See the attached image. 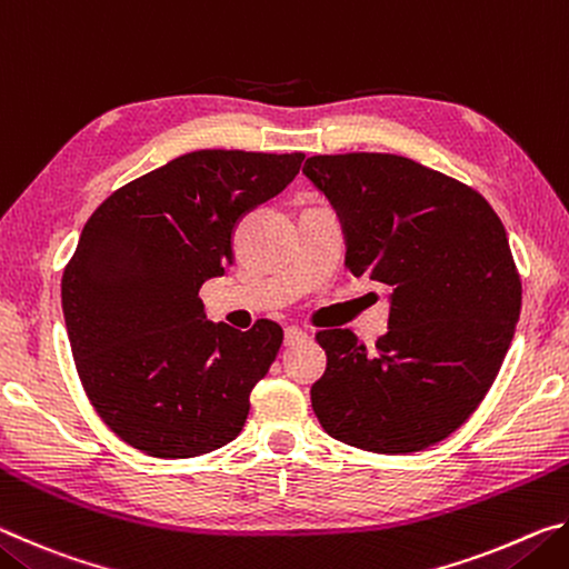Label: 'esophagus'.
I'll list each match as a JSON object with an SVG mask.
<instances>
[{"label":"esophagus","mask_w":569,"mask_h":569,"mask_svg":"<svg viewBox=\"0 0 569 569\" xmlns=\"http://www.w3.org/2000/svg\"><path fill=\"white\" fill-rule=\"evenodd\" d=\"M303 339H306V331H303V329H298V326H288V329L283 331V341H286V346H293V343L303 341Z\"/></svg>","instance_id":"34e87169"}]
</instances>
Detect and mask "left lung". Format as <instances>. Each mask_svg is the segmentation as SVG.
Wrapping results in <instances>:
<instances>
[{
  "instance_id": "8db88e82",
  "label": "left lung",
  "mask_w": 569,
  "mask_h": 569,
  "mask_svg": "<svg viewBox=\"0 0 569 569\" xmlns=\"http://www.w3.org/2000/svg\"><path fill=\"white\" fill-rule=\"evenodd\" d=\"M303 176L341 220L349 271L393 288L373 353L349 329L316 336L329 359L311 387L316 417L377 455L437 445L475 413L515 339L522 283L502 220L409 158L313 156Z\"/></svg>"
}]
</instances>
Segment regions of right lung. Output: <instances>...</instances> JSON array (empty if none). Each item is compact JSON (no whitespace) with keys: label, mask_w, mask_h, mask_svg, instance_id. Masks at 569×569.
I'll return each instance as SVG.
<instances>
[{"label":"right lung","mask_w":569,"mask_h":569,"mask_svg":"<svg viewBox=\"0 0 569 569\" xmlns=\"http://www.w3.org/2000/svg\"><path fill=\"white\" fill-rule=\"evenodd\" d=\"M303 152L198 150L114 190L84 223L62 276L77 373L124 445L200 457L243 429L281 326L206 319L200 286L233 266L230 236L298 176Z\"/></svg>","instance_id":"right-lung-1"}]
</instances>
